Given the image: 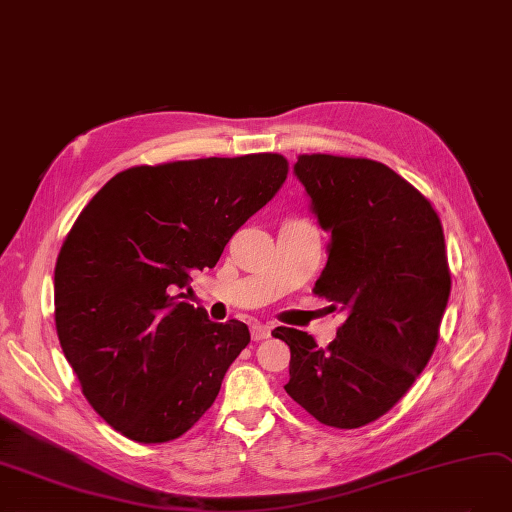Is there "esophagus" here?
Instances as JSON below:
<instances>
[{"mask_svg": "<svg viewBox=\"0 0 512 512\" xmlns=\"http://www.w3.org/2000/svg\"><path fill=\"white\" fill-rule=\"evenodd\" d=\"M270 335H272V327H268V325L255 323V325L251 327V337H253V342H263V339H268Z\"/></svg>", "mask_w": 512, "mask_h": 512, "instance_id": "34e87169", "label": "esophagus"}]
</instances>
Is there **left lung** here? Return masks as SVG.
Segmentation results:
<instances>
[{
  "label": "left lung",
  "instance_id": "1",
  "mask_svg": "<svg viewBox=\"0 0 512 512\" xmlns=\"http://www.w3.org/2000/svg\"><path fill=\"white\" fill-rule=\"evenodd\" d=\"M295 175L331 232L314 293L348 316L327 348L306 331H272L291 348L285 390L320 424L361 428L403 399L437 348L451 291L441 217L369 158L301 154Z\"/></svg>",
  "mask_w": 512,
  "mask_h": 512
}]
</instances>
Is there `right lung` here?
<instances>
[{
  "label": "right lung",
  "instance_id": "right-lung-1",
  "mask_svg": "<svg viewBox=\"0 0 512 512\" xmlns=\"http://www.w3.org/2000/svg\"><path fill=\"white\" fill-rule=\"evenodd\" d=\"M287 175L280 154L132 166L75 219L54 268L56 333L88 403L126 439H179L215 403L251 333L179 291Z\"/></svg>",
  "mask_w": 512,
  "mask_h": 512
}]
</instances>
